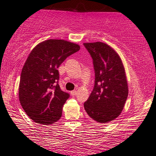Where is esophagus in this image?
I'll return each instance as SVG.
<instances>
[{
    "label": "esophagus",
    "mask_w": 156,
    "mask_h": 156,
    "mask_svg": "<svg viewBox=\"0 0 156 156\" xmlns=\"http://www.w3.org/2000/svg\"><path fill=\"white\" fill-rule=\"evenodd\" d=\"M70 94H71V96H76V94H77V91L76 90H72L71 92H70Z\"/></svg>",
    "instance_id": "obj_1"
}]
</instances>
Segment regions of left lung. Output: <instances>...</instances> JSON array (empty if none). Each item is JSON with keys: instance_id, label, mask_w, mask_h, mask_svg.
<instances>
[{"instance_id": "left-lung-1", "label": "left lung", "mask_w": 156, "mask_h": 156, "mask_svg": "<svg viewBox=\"0 0 156 156\" xmlns=\"http://www.w3.org/2000/svg\"><path fill=\"white\" fill-rule=\"evenodd\" d=\"M94 61L95 84L84 109L98 123L113 121L122 113L128 96L125 67L119 55L106 43H83Z\"/></svg>"}]
</instances>
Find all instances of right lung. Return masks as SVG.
I'll return each instance as SVG.
<instances>
[{
  "label": "right lung",
  "mask_w": 156,
  "mask_h": 156,
  "mask_svg": "<svg viewBox=\"0 0 156 156\" xmlns=\"http://www.w3.org/2000/svg\"><path fill=\"white\" fill-rule=\"evenodd\" d=\"M79 44L64 39H47L29 53L21 70L19 98L26 114L36 123L48 125L60 119L69 94L61 90L58 68Z\"/></svg>",
  "instance_id": "obj_1"
}]
</instances>
